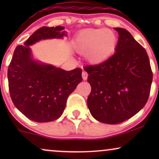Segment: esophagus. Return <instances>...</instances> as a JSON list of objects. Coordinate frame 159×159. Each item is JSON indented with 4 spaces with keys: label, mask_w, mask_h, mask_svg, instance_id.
<instances>
[{
    "label": "esophagus",
    "mask_w": 159,
    "mask_h": 159,
    "mask_svg": "<svg viewBox=\"0 0 159 159\" xmlns=\"http://www.w3.org/2000/svg\"><path fill=\"white\" fill-rule=\"evenodd\" d=\"M87 77H88V74H87V72H86L84 71V72H82V78H83V80H87Z\"/></svg>",
    "instance_id": "34e87169"
}]
</instances>
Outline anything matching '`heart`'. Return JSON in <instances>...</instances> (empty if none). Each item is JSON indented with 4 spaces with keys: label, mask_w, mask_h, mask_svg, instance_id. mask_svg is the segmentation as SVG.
Returning a JSON list of instances; mask_svg holds the SVG:
<instances>
[{
    "label": "heart",
    "mask_w": 159,
    "mask_h": 159,
    "mask_svg": "<svg viewBox=\"0 0 159 159\" xmlns=\"http://www.w3.org/2000/svg\"><path fill=\"white\" fill-rule=\"evenodd\" d=\"M117 37L110 29H87L75 38L73 47L80 54H85L89 63L98 65L110 58L116 50Z\"/></svg>",
    "instance_id": "obj_1"
}]
</instances>
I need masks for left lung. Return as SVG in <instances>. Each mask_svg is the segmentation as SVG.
Segmentation results:
<instances>
[{
    "mask_svg": "<svg viewBox=\"0 0 159 159\" xmlns=\"http://www.w3.org/2000/svg\"><path fill=\"white\" fill-rule=\"evenodd\" d=\"M114 29L119 39L114 55L101 64L84 67L91 86L87 106L95 119L107 124L123 123L139 112L152 81L145 48L125 29Z\"/></svg>",
    "mask_w": 159,
    "mask_h": 159,
    "instance_id": "left-lung-1",
    "label": "left lung"
}]
</instances>
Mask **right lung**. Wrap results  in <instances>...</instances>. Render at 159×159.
Wrapping results in <instances>:
<instances>
[{"label":"right lung","mask_w":159,"mask_h":159,"mask_svg":"<svg viewBox=\"0 0 159 159\" xmlns=\"http://www.w3.org/2000/svg\"><path fill=\"white\" fill-rule=\"evenodd\" d=\"M62 26L40 27L14 51L7 77L10 97L16 108L38 123L54 121L64 111L68 96L82 81L80 68L65 71L33 58L30 45L42 39H63Z\"/></svg>","instance_id":"right-lung-1"}]
</instances>
